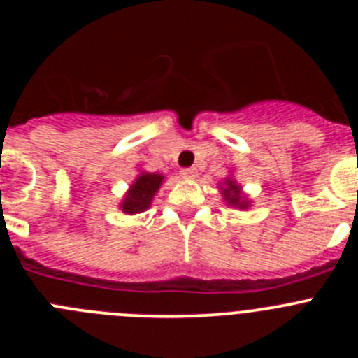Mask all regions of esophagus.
Returning <instances> with one entry per match:
<instances>
[{
  "mask_svg": "<svg viewBox=\"0 0 358 358\" xmlns=\"http://www.w3.org/2000/svg\"><path fill=\"white\" fill-rule=\"evenodd\" d=\"M181 176L185 177V179H194V177H197V170H195V169H182Z\"/></svg>",
  "mask_w": 358,
  "mask_h": 358,
  "instance_id": "obj_1",
  "label": "esophagus"
}]
</instances>
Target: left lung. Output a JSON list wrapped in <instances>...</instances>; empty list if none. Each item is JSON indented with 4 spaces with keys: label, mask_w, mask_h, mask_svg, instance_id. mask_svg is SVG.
Returning a JSON list of instances; mask_svg holds the SVG:
<instances>
[{
    "label": "left lung",
    "mask_w": 358,
    "mask_h": 358,
    "mask_svg": "<svg viewBox=\"0 0 358 358\" xmlns=\"http://www.w3.org/2000/svg\"><path fill=\"white\" fill-rule=\"evenodd\" d=\"M222 184L224 187L220 185V189H222V197L224 201L229 204V206H235V208H240V210H245V208H249V201L245 199V195L242 194V189H240V186L236 185L235 179H231V177H227L226 181Z\"/></svg>",
    "instance_id": "1"
}]
</instances>
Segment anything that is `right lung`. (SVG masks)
<instances>
[{
  "label": "right lung",
  "mask_w": 358,
  "mask_h": 358,
  "mask_svg": "<svg viewBox=\"0 0 358 358\" xmlns=\"http://www.w3.org/2000/svg\"><path fill=\"white\" fill-rule=\"evenodd\" d=\"M163 179L164 177L161 176V173L141 172L140 176L136 177L134 182H132L131 188H129V192L125 194V197H123L122 204H120L123 213L136 215L148 210L152 199H154L157 189L161 188Z\"/></svg>",
  "instance_id": "add662e5"
}]
</instances>
